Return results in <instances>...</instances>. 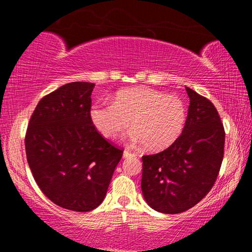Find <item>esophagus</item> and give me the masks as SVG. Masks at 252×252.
<instances>
[{
	"instance_id": "34e87169",
	"label": "esophagus",
	"mask_w": 252,
	"mask_h": 252,
	"mask_svg": "<svg viewBox=\"0 0 252 252\" xmlns=\"http://www.w3.org/2000/svg\"><path fill=\"white\" fill-rule=\"evenodd\" d=\"M132 156H134L133 153H131L129 150H125V152H123V157L125 158H129V157H132Z\"/></svg>"
}]
</instances>
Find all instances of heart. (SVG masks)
<instances>
[{
	"instance_id": "b5f03b06",
	"label": "heart",
	"mask_w": 252,
	"mask_h": 252,
	"mask_svg": "<svg viewBox=\"0 0 252 252\" xmlns=\"http://www.w3.org/2000/svg\"><path fill=\"white\" fill-rule=\"evenodd\" d=\"M90 117L97 131L108 139L117 138L131 121V141L158 151L171 146L182 133L187 106L177 96L139 87L118 91L113 102H97L92 105Z\"/></svg>"
}]
</instances>
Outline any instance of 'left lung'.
I'll return each instance as SVG.
<instances>
[{
  "mask_svg": "<svg viewBox=\"0 0 252 252\" xmlns=\"http://www.w3.org/2000/svg\"><path fill=\"white\" fill-rule=\"evenodd\" d=\"M186 90L190 105L181 135L165 150L142 157L143 197L168 215L189 210L206 197L224 152V127L216 106L192 89Z\"/></svg>",
  "mask_w": 252,
  "mask_h": 252,
  "instance_id": "1",
  "label": "left lung"
}]
</instances>
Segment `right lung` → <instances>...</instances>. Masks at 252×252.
<instances>
[{
    "label": "right lung",
    "instance_id": "add662e5",
    "mask_svg": "<svg viewBox=\"0 0 252 252\" xmlns=\"http://www.w3.org/2000/svg\"><path fill=\"white\" fill-rule=\"evenodd\" d=\"M93 88L71 82L42 97L25 134L29 167L42 192L78 212L100 206L123 155L92 123Z\"/></svg>",
    "mask_w": 252,
    "mask_h": 252
}]
</instances>
